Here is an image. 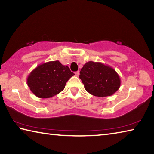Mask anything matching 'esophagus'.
<instances>
[{"instance_id": "esophagus-1", "label": "esophagus", "mask_w": 154, "mask_h": 154, "mask_svg": "<svg viewBox=\"0 0 154 154\" xmlns=\"http://www.w3.org/2000/svg\"><path fill=\"white\" fill-rule=\"evenodd\" d=\"M75 75H76L77 77H78V76H79V71H76V72H75Z\"/></svg>"}]
</instances>
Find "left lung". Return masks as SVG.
<instances>
[{"label":"left lung","instance_id":"8db88e82","mask_svg":"<svg viewBox=\"0 0 154 154\" xmlns=\"http://www.w3.org/2000/svg\"><path fill=\"white\" fill-rule=\"evenodd\" d=\"M79 78L88 92L98 97L113 95L120 87L118 72L109 65L101 62H86L80 71Z\"/></svg>","mask_w":154,"mask_h":154}]
</instances>
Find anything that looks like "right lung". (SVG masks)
Instances as JSON below:
<instances>
[{
	"mask_svg": "<svg viewBox=\"0 0 154 154\" xmlns=\"http://www.w3.org/2000/svg\"><path fill=\"white\" fill-rule=\"evenodd\" d=\"M75 75L68 66L58 60L38 65L27 77V84L34 94L40 98L56 96L64 89L67 81Z\"/></svg>",
	"mask_w": 154,
	"mask_h": 154,
	"instance_id": "obj_1",
	"label": "right lung"
}]
</instances>
